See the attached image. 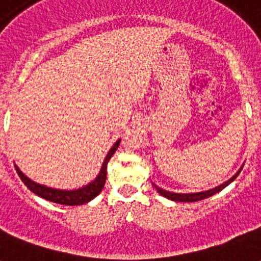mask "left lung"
Wrapping results in <instances>:
<instances>
[{
    "instance_id": "obj_1",
    "label": "left lung",
    "mask_w": 261,
    "mask_h": 261,
    "mask_svg": "<svg viewBox=\"0 0 261 261\" xmlns=\"http://www.w3.org/2000/svg\"><path fill=\"white\" fill-rule=\"evenodd\" d=\"M243 167L240 168V171L237 172V173H236L233 177L229 178L227 181H225L223 184H221V186L215 187V188H213V190L204 191V192H196V194H176V192H169V191L163 190V188H160V187H157L155 184H153V186H154L155 190L159 191L160 195H163V196H165V198H168V199H171V200H174V202H198V200H203V199L210 198V196L215 195L217 192H219V191H222L225 187L229 186V184H230V182L233 181V180H234L237 176H239L240 172H241V169H243Z\"/></svg>"
}]
</instances>
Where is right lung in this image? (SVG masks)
<instances>
[{"label": "right lung", "instance_id": "add662e5", "mask_svg": "<svg viewBox=\"0 0 261 261\" xmlns=\"http://www.w3.org/2000/svg\"><path fill=\"white\" fill-rule=\"evenodd\" d=\"M119 143H120V139L116 141L114 146L111 147V150L108 151V154H107L106 160L102 163V167L100 169V173L97 174V177L94 178L92 182H89L88 186L83 187V188H79V190H55V188L42 186V184L32 181L30 177H27L25 174L18 169L17 165H14V168H16V171H17L18 176L22 180V182L28 187V190H31L34 194L40 196V198L50 200V202L59 203V204H65V206H80V204L90 202L92 199L96 198L101 192V190L104 188V184H106L107 165H108V161H110L111 157L114 155V153L119 147Z\"/></svg>", "mask_w": 261, "mask_h": 261}]
</instances>
